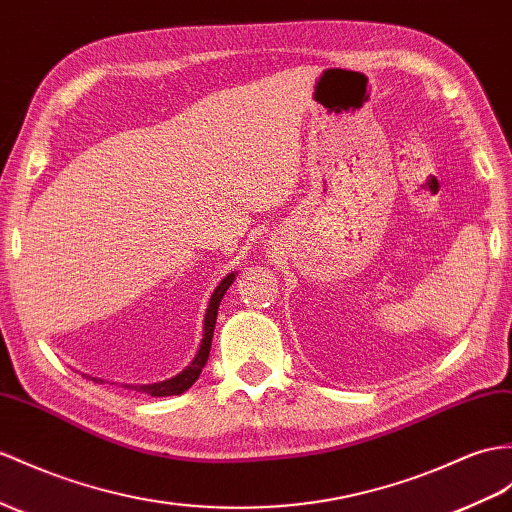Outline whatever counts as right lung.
<instances>
[{"label":"right lung","mask_w":512,"mask_h":512,"mask_svg":"<svg viewBox=\"0 0 512 512\" xmlns=\"http://www.w3.org/2000/svg\"><path fill=\"white\" fill-rule=\"evenodd\" d=\"M236 276L239 273L232 271L228 273L226 278H223L217 289L213 291V295H210V302H208V308H206V315H204V334H202V343H199V350L195 354V358L191 360L189 367H184L178 376H173L169 380H162V382H154V384H128L132 386V389L141 391V393H147L152 397H169V395H180L184 393L186 389H191V386L195 384V380L199 378V373H202L206 360H208V352H210V343H213V332H215V323H217V310H219V304L223 295H226V291L230 289V284L236 280ZM99 384H104L102 378H91Z\"/></svg>","instance_id":"right-lung-1"}]
</instances>
